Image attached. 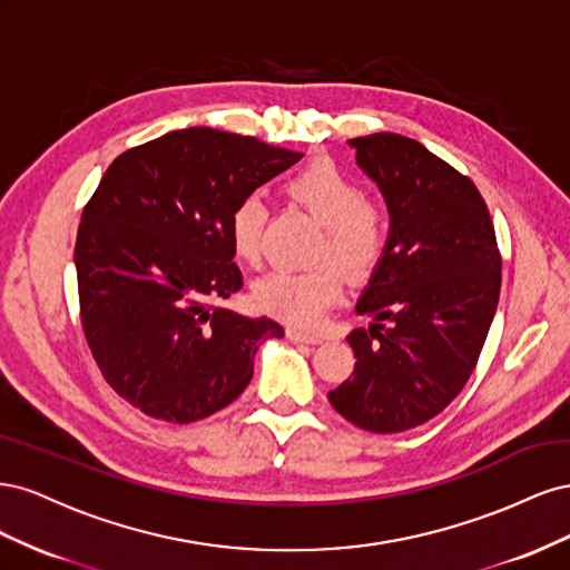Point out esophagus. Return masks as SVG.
Returning <instances> with one entry per match:
<instances>
[{
    "instance_id": "obj_1",
    "label": "esophagus",
    "mask_w": 570,
    "mask_h": 570,
    "mask_svg": "<svg viewBox=\"0 0 570 570\" xmlns=\"http://www.w3.org/2000/svg\"><path fill=\"white\" fill-rule=\"evenodd\" d=\"M287 340H289V342L321 344V342H323V335H318V333H304V331H297V327H287Z\"/></svg>"
}]
</instances>
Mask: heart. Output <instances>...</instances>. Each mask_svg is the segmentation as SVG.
<instances>
[{
  "instance_id": "heart-1",
  "label": "heart",
  "mask_w": 570,
  "mask_h": 570,
  "mask_svg": "<svg viewBox=\"0 0 570 570\" xmlns=\"http://www.w3.org/2000/svg\"><path fill=\"white\" fill-rule=\"evenodd\" d=\"M289 197L325 226L323 254L352 275L366 273L383 254L387 218L366 199L361 183L335 161H314L287 183ZM266 206L258 195L237 199L228 218L230 247L237 258L254 264L262 254ZM254 304L292 325H314L342 295L340 271L333 264L314 268H273L254 283Z\"/></svg>"
}]
</instances>
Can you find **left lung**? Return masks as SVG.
<instances>
[{
	"label": "left lung",
	"mask_w": 570,
	"mask_h": 570,
	"mask_svg": "<svg viewBox=\"0 0 570 570\" xmlns=\"http://www.w3.org/2000/svg\"><path fill=\"white\" fill-rule=\"evenodd\" d=\"M356 164L387 204L390 230L354 312L371 316L347 342L352 377L333 409L371 433H402L450 404L492 325L502 258L475 185L419 140L354 137Z\"/></svg>",
	"instance_id": "obj_1"
}]
</instances>
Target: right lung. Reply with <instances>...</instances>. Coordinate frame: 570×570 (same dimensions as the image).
<instances>
[{"label":"right lung","mask_w":570,"mask_h":570,"mask_svg":"<svg viewBox=\"0 0 570 570\" xmlns=\"http://www.w3.org/2000/svg\"><path fill=\"white\" fill-rule=\"evenodd\" d=\"M302 151L214 128L128 149L85 206L76 273L85 337L107 383L151 419L193 423L233 404L281 323L212 306L243 287L228 218Z\"/></svg>","instance_id":"1"}]
</instances>
